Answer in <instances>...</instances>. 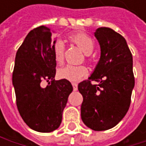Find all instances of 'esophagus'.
<instances>
[{"instance_id": "obj_1", "label": "esophagus", "mask_w": 146, "mask_h": 146, "mask_svg": "<svg viewBox=\"0 0 146 146\" xmlns=\"http://www.w3.org/2000/svg\"><path fill=\"white\" fill-rule=\"evenodd\" d=\"M72 84H73V90H74V91H76V90H78V84H75V83H73Z\"/></svg>"}]
</instances>
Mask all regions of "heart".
<instances>
[{
    "label": "heart",
    "mask_w": 146,
    "mask_h": 146,
    "mask_svg": "<svg viewBox=\"0 0 146 146\" xmlns=\"http://www.w3.org/2000/svg\"><path fill=\"white\" fill-rule=\"evenodd\" d=\"M68 39L79 47L84 53L87 60L90 58V53L94 49V41L92 38L84 32H74L68 35ZM65 46L62 40H58L53 44V54L56 62L59 64L64 60ZM88 74V69L84 65H66L58 70V76L61 78L69 80L71 82H78Z\"/></svg>",
    "instance_id": "heart-1"
}]
</instances>
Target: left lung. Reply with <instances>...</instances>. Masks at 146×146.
Instances as JSON below:
<instances>
[{"label": "left lung", "instance_id": "left-lung-1", "mask_svg": "<svg viewBox=\"0 0 146 146\" xmlns=\"http://www.w3.org/2000/svg\"><path fill=\"white\" fill-rule=\"evenodd\" d=\"M95 36L101 46V58L89 79L79 83L78 89L83 96L84 123L102 131L115 127L129 111L134 76L133 56L125 39L106 27L97 29Z\"/></svg>", "mask_w": 146, "mask_h": 146}]
</instances>
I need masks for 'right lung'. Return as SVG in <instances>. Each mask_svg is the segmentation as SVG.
Segmentation results:
<instances>
[{"label":"right lung","mask_w":146,"mask_h":146,"mask_svg":"<svg viewBox=\"0 0 146 146\" xmlns=\"http://www.w3.org/2000/svg\"><path fill=\"white\" fill-rule=\"evenodd\" d=\"M55 42L46 26L31 30L17 51L13 73L20 116L30 129L41 133L54 131L60 126L62 111L73 91L68 80L54 78ZM43 81L48 82L45 88L41 86Z\"/></svg>","instance_id":"right-lung-1"}]
</instances>
